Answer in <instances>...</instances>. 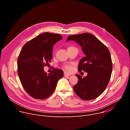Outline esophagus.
Returning a JSON list of instances; mask_svg holds the SVG:
<instances>
[{"instance_id":"esophagus-1","label":"esophagus","mask_w":130,"mask_h":130,"mask_svg":"<svg viewBox=\"0 0 130 130\" xmlns=\"http://www.w3.org/2000/svg\"><path fill=\"white\" fill-rule=\"evenodd\" d=\"M71 75H70V74H69L68 73H67V72H65L64 73V76H65V77H68V76H70Z\"/></svg>"}]
</instances>
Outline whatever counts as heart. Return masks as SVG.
Here are the masks:
<instances>
[{
	"label": "heart",
	"instance_id": "heart-1",
	"mask_svg": "<svg viewBox=\"0 0 130 130\" xmlns=\"http://www.w3.org/2000/svg\"><path fill=\"white\" fill-rule=\"evenodd\" d=\"M74 48V47H73V46H69V47H68V49H70V48ZM64 68L66 70H68V71H71V70H72V65H69V64L64 65Z\"/></svg>",
	"mask_w": 130,
	"mask_h": 130
}]
</instances>
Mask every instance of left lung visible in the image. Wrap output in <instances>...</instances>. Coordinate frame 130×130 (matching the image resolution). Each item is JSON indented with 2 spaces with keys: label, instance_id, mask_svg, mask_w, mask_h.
Masks as SVG:
<instances>
[{
  "label": "left lung",
  "instance_id": "left-lung-1",
  "mask_svg": "<svg viewBox=\"0 0 130 130\" xmlns=\"http://www.w3.org/2000/svg\"><path fill=\"white\" fill-rule=\"evenodd\" d=\"M74 40L82 48L86 55L78 65V71L88 73L86 77L76 75L77 84L73 87L77 95L82 100L89 101L99 97L107 87L112 70L110 52L95 36L90 33L70 35L67 41Z\"/></svg>",
  "mask_w": 130,
  "mask_h": 130
}]
</instances>
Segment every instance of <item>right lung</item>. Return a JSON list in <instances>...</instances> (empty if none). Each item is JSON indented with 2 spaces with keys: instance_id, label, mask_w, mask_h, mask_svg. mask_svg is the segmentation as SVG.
<instances>
[{
  "instance_id": "1",
  "label": "right lung",
  "mask_w": 130,
  "mask_h": 130,
  "mask_svg": "<svg viewBox=\"0 0 130 130\" xmlns=\"http://www.w3.org/2000/svg\"><path fill=\"white\" fill-rule=\"evenodd\" d=\"M62 39L60 34L43 32L26 42L18 58V73L21 84L31 97L43 100L49 97L63 71L54 69L47 75L43 67L52 57L53 45Z\"/></svg>"
}]
</instances>
